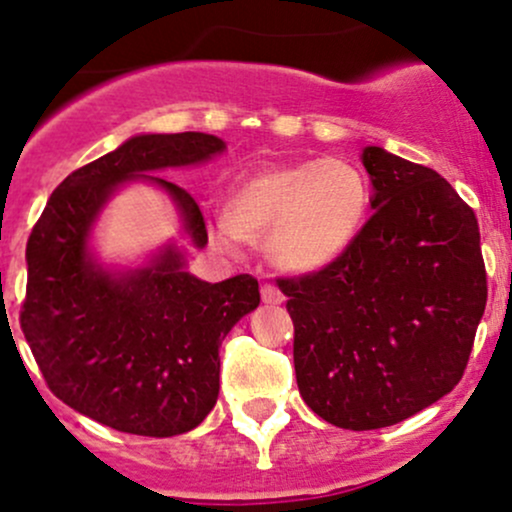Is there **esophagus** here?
I'll list each match as a JSON object with an SVG mask.
<instances>
[{
    "label": "esophagus",
    "instance_id": "1",
    "mask_svg": "<svg viewBox=\"0 0 512 512\" xmlns=\"http://www.w3.org/2000/svg\"><path fill=\"white\" fill-rule=\"evenodd\" d=\"M262 301L265 303H282L284 294L274 284H262Z\"/></svg>",
    "mask_w": 512,
    "mask_h": 512
}]
</instances>
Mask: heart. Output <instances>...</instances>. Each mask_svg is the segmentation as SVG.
<instances>
[{"label": "heart", "mask_w": 512, "mask_h": 512, "mask_svg": "<svg viewBox=\"0 0 512 512\" xmlns=\"http://www.w3.org/2000/svg\"><path fill=\"white\" fill-rule=\"evenodd\" d=\"M369 196L362 170L340 157L272 165L230 189L216 238L265 243L279 269L311 274L355 243Z\"/></svg>", "instance_id": "b5f03b06"}]
</instances>
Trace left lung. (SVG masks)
<instances>
[{"mask_svg": "<svg viewBox=\"0 0 512 512\" xmlns=\"http://www.w3.org/2000/svg\"><path fill=\"white\" fill-rule=\"evenodd\" d=\"M374 216L325 269L279 279L296 384L345 430L389 428L462 379L486 308L474 211L435 170L362 150Z\"/></svg>", "mask_w": 512, "mask_h": 512, "instance_id": "1", "label": "left lung"}]
</instances>
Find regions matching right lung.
<instances>
[{"label":"right lung","mask_w":512,"mask_h":512,"mask_svg":"<svg viewBox=\"0 0 512 512\" xmlns=\"http://www.w3.org/2000/svg\"><path fill=\"white\" fill-rule=\"evenodd\" d=\"M226 143L209 133H145L65 177L26 245L21 330L48 389L77 413L121 432L172 437L194 430L218 398V347L260 306L250 274L209 284L170 243L136 269H109L89 238L123 184L150 182L177 206L196 247L209 243L199 204L157 170L209 162Z\"/></svg>","instance_id":"1"}]
</instances>
